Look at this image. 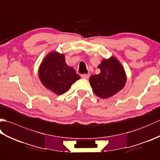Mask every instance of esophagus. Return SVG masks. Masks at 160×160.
<instances>
[{"label":"esophagus","instance_id":"1","mask_svg":"<svg viewBox=\"0 0 160 160\" xmlns=\"http://www.w3.org/2000/svg\"><path fill=\"white\" fill-rule=\"evenodd\" d=\"M89 76H90V74H89V73L81 75V77H82V78H84V79H88V78H89Z\"/></svg>","mask_w":160,"mask_h":160}]
</instances>
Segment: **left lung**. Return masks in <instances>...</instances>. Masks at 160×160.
Returning a JSON list of instances; mask_svg holds the SVG:
<instances>
[{"label":"left lung","instance_id":"1","mask_svg":"<svg viewBox=\"0 0 160 160\" xmlns=\"http://www.w3.org/2000/svg\"><path fill=\"white\" fill-rule=\"evenodd\" d=\"M99 74L89 78L94 93L100 98H108L121 91L127 82V75L123 66L116 58L103 59L98 66Z\"/></svg>","mask_w":160,"mask_h":160}]
</instances>
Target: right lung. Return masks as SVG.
Masks as SVG:
<instances>
[{
	"label": "right lung",
	"instance_id": "1",
	"mask_svg": "<svg viewBox=\"0 0 160 160\" xmlns=\"http://www.w3.org/2000/svg\"><path fill=\"white\" fill-rule=\"evenodd\" d=\"M38 76L47 89L57 95L65 93L80 77L72 67L68 66L64 54L52 52L40 64Z\"/></svg>",
	"mask_w": 160,
	"mask_h": 160
}]
</instances>
